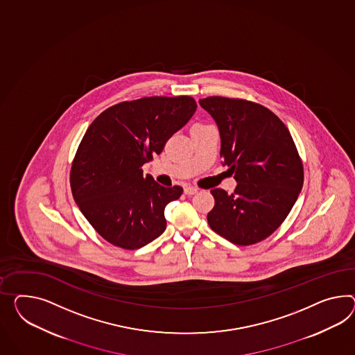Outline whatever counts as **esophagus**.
<instances>
[{"instance_id":"obj_1","label":"esophagus","mask_w":355,"mask_h":355,"mask_svg":"<svg viewBox=\"0 0 355 355\" xmlns=\"http://www.w3.org/2000/svg\"><path fill=\"white\" fill-rule=\"evenodd\" d=\"M184 193L188 194V196H193V194L198 193V188H196V187H187V188L184 189Z\"/></svg>"}]
</instances>
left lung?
<instances>
[{
	"mask_svg": "<svg viewBox=\"0 0 355 355\" xmlns=\"http://www.w3.org/2000/svg\"><path fill=\"white\" fill-rule=\"evenodd\" d=\"M200 105L218 125L223 166L236 188L212 189L209 227L238 245L257 243L275 232L300 194L304 170L286 125L273 112L242 99L209 96Z\"/></svg>",
	"mask_w": 355,
	"mask_h": 355,
	"instance_id": "1",
	"label": "left lung"
}]
</instances>
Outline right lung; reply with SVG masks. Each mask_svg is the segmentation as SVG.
<instances>
[{
	"label": "right lung",
	"instance_id": "right-lung-1",
	"mask_svg": "<svg viewBox=\"0 0 355 355\" xmlns=\"http://www.w3.org/2000/svg\"><path fill=\"white\" fill-rule=\"evenodd\" d=\"M196 110L191 96L143 98L110 107L87 128L71 170L73 198L112 245L137 250L164 233V207L182 188L144 178L141 167Z\"/></svg>",
	"mask_w": 355,
	"mask_h": 355
}]
</instances>
